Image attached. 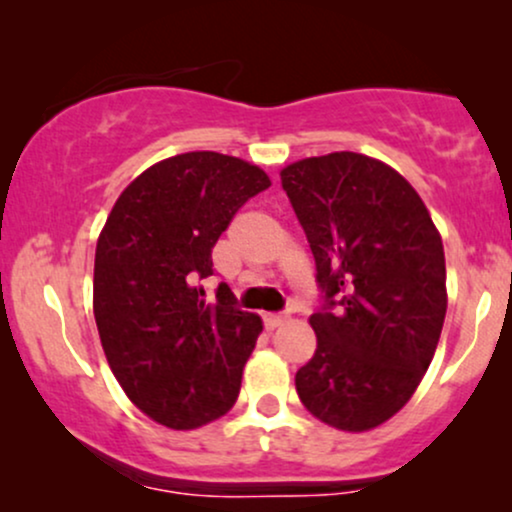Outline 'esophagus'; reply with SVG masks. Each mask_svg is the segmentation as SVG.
<instances>
[{
  "mask_svg": "<svg viewBox=\"0 0 512 512\" xmlns=\"http://www.w3.org/2000/svg\"><path fill=\"white\" fill-rule=\"evenodd\" d=\"M286 322V315L281 313H267L264 315V325H267V330H276V327H281Z\"/></svg>",
  "mask_w": 512,
  "mask_h": 512,
  "instance_id": "34e87169",
  "label": "esophagus"
}]
</instances>
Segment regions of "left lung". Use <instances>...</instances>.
Wrapping results in <instances>:
<instances>
[{
  "label": "left lung",
  "mask_w": 512,
  "mask_h": 512,
  "mask_svg": "<svg viewBox=\"0 0 512 512\" xmlns=\"http://www.w3.org/2000/svg\"><path fill=\"white\" fill-rule=\"evenodd\" d=\"M281 185L315 257L313 358L296 373L305 409L342 431L395 416L443 330V240L397 170L354 151L303 158Z\"/></svg>",
  "instance_id": "8db88e82"
}]
</instances>
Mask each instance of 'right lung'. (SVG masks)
Segmentation results:
<instances>
[{
    "label": "right lung",
    "mask_w": 512,
    "mask_h": 512,
    "mask_svg": "<svg viewBox=\"0 0 512 512\" xmlns=\"http://www.w3.org/2000/svg\"><path fill=\"white\" fill-rule=\"evenodd\" d=\"M269 185L240 158L190 151L144 170L105 221L93 315L117 383L158 424L204 426L238 399L262 320L228 284L207 301L202 279L228 223Z\"/></svg>",
    "instance_id": "obj_1"
}]
</instances>
